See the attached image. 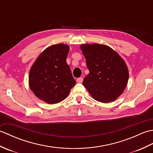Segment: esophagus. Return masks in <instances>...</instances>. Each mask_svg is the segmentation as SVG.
I'll list each match as a JSON object with an SVG mask.
<instances>
[{"label": "esophagus", "instance_id": "esophagus-1", "mask_svg": "<svg viewBox=\"0 0 153 153\" xmlns=\"http://www.w3.org/2000/svg\"><path fill=\"white\" fill-rule=\"evenodd\" d=\"M83 77H79V78H77V83H82L83 82Z\"/></svg>", "mask_w": 153, "mask_h": 153}]
</instances>
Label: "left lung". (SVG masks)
Listing matches in <instances>:
<instances>
[{"label":"left lung","instance_id":"obj_1","mask_svg":"<svg viewBox=\"0 0 153 153\" xmlns=\"http://www.w3.org/2000/svg\"><path fill=\"white\" fill-rule=\"evenodd\" d=\"M89 74L83 85L93 98L103 103L116 100L128 84V66L118 53L102 44H82Z\"/></svg>","mask_w":153,"mask_h":153}]
</instances>
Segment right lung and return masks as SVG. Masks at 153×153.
Instances as JSON below:
<instances>
[{
  "instance_id": "1",
  "label": "right lung",
  "mask_w": 153,
  "mask_h": 153,
  "mask_svg": "<svg viewBox=\"0 0 153 153\" xmlns=\"http://www.w3.org/2000/svg\"><path fill=\"white\" fill-rule=\"evenodd\" d=\"M70 47L66 44L53 45L39 54L29 74L30 88L38 99L46 103L62 101L76 85L66 58Z\"/></svg>"
}]
</instances>
